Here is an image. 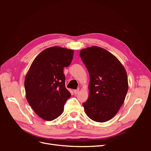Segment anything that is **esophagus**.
<instances>
[{"label": "esophagus", "instance_id": "esophagus-1", "mask_svg": "<svg viewBox=\"0 0 151 151\" xmlns=\"http://www.w3.org/2000/svg\"><path fill=\"white\" fill-rule=\"evenodd\" d=\"M79 89H74V94H77L79 93Z\"/></svg>", "mask_w": 151, "mask_h": 151}]
</instances>
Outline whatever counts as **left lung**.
<instances>
[{"mask_svg": "<svg viewBox=\"0 0 151 151\" xmlns=\"http://www.w3.org/2000/svg\"><path fill=\"white\" fill-rule=\"evenodd\" d=\"M80 57L90 77L89 98L83 104L86 115L97 122L108 121L125 101L129 89L126 70L116 57L101 47L81 50Z\"/></svg>", "mask_w": 151, "mask_h": 151, "instance_id": "8db88e82", "label": "left lung"}]
</instances>
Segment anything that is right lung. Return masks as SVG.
Instances as JSON below:
<instances>
[{
  "label": "right lung",
  "mask_w": 151,
  "mask_h": 151,
  "mask_svg": "<svg viewBox=\"0 0 151 151\" xmlns=\"http://www.w3.org/2000/svg\"><path fill=\"white\" fill-rule=\"evenodd\" d=\"M72 50L53 47L35 58L24 81L26 97L35 112L43 119L52 121L63 111L70 97L65 86L63 68L72 60Z\"/></svg>",
  "instance_id": "right-lung-1"
}]
</instances>
